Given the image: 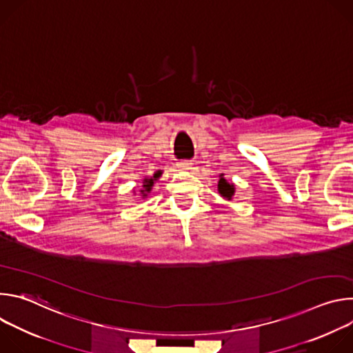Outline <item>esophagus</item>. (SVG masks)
<instances>
[{"instance_id":"34e87169","label":"esophagus","mask_w":353,"mask_h":353,"mask_svg":"<svg viewBox=\"0 0 353 353\" xmlns=\"http://www.w3.org/2000/svg\"><path fill=\"white\" fill-rule=\"evenodd\" d=\"M192 162L191 161H181V162H179L177 163V168L180 169V170H184V172H190L191 169H192Z\"/></svg>"}]
</instances>
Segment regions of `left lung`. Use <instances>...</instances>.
<instances>
[{"label":"left lung","mask_w":353,"mask_h":353,"mask_svg":"<svg viewBox=\"0 0 353 353\" xmlns=\"http://www.w3.org/2000/svg\"><path fill=\"white\" fill-rule=\"evenodd\" d=\"M218 191L219 194L226 198V199H232V196L234 195V185L232 183H229L223 174H221V179L218 181Z\"/></svg>","instance_id":"left-lung-1"}]
</instances>
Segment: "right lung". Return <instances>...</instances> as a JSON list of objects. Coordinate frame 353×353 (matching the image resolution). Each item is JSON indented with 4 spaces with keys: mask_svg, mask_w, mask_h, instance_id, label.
<instances>
[{
    "mask_svg": "<svg viewBox=\"0 0 353 353\" xmlns=\"http://www.w3.org/2000/svg\"><path fill=\"white\" fill-rule=\"evenodd\" d=\"M161 174H162V172L159 170V172H157L155 174H154V177H150V179H143V185H142V188L139 190V192H141V195H142V198H145L146 195H148V192H150V190H152V187H154V183H155V180H158L159 177H161Z\"/></svg>",
    "mask_w": 353,
    "mask_h": 353,
    "instance_id": "obj_1",
    "label": "right lung"
}]
</instances>
